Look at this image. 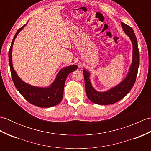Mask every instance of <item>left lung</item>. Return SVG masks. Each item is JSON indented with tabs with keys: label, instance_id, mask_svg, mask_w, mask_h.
Returning <instances> with one entry per match:
<instances>
[{
	"label": "left lung",
	"instance_id": "1",
	"mask_svg": "<svg viewBox=\"0 0 151 151\" xmlns=\"http://www.w3.org/2000/svg\"><path fill=\"white\" fill-rule=\"evenodd\" d=\"M121 23L124 33L130 37L132 41L133 47L132 62L126 78L117 86L111 88L107 91L104 92L95 90L92 86L90 80H89L90 73L85 69L83 70L86 95L89 100L95 104L106 105L115 103L129 93L130 89L135 84L139 65V52L138 46H137V41L132 28L129 25L124 24V22H121Z\"/></svg>",
	"mask_w": 151,
	"mask_h": 151
}]
</instances>
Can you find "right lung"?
Instances as JSON below:
<instances>
[{
    "label": "right lung",
    "mask_w": 151,
    "mask_h": 151,
    "mask_svg": "<svg viewBox=\"0 0 151 151\" xmlns=\"http://www.w3.org/2000/svg\"><path fill=\"white\" fill-rule=\"evenodd\" d=\"M27 24H25L24 26L17 30L12 40L11 47L9 50V65L10 67L13 82L19 92L28 102L40 108L52 107L59 104L62 101L63 95L64 86H65V80L67 76L69 75V73L77 69L78 66L76 65H73L64 67L61 69L59 73L57 74L56 78L52 84L47 88L36 87V86L28 84L27 83L22 81L19 77L13 67L12 53L13 45H14L16 37L23 29Z\"/></svg>",
    "instance_id": "right-lung-1"
}]
</instances>
